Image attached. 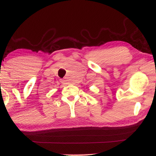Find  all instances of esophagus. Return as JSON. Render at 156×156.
<instances>
[{"label":"esophagus","instance_id":"esophagus-1","mask_svg":"<svg viewBox=\"0 0 156 156\" xmlns=\"http://www.w3.org/2000/svg\"><path fill=\"white\" fill-rule=\"evenodd\" d=\"M62 82H64V83H65V82H67V80H62Z\"/></svg>","mask_w":156,"mask_h":156}]
</instances>
